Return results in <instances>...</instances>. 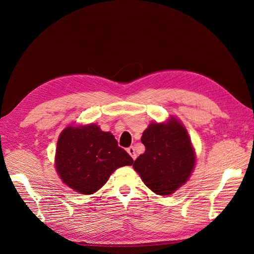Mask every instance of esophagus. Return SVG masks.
I'll use <instances>...</instances> for the list:
<instances>
[{
	"label": "esophagus",
	"instance_id": "34e87169",
	"mask_svg": "<svg viewBox=\"0 0 254 254\" xmlns=\"http://www.w3.org/2000/svg\"><path fill=\"white\" fill-rule=\"evenodd\" d=\"M127 152L129 153L130 156H131V158H132L133 160L136 159V153H135V149H134L133 146H130L129 148H127Z\"/></svg>",
	"mask_w": 254,
	"mask_h": 254
}]
</instances>
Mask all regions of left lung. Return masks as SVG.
<instances>
[{
  "mask_svg": "<svg viewBox=\"0 0 254 254\" xmlns=\"http://www.w3.org/2000/svg\"><path fill=\"white\" fill-rule=\"evenodd\" d=\"M145 152L133 168L153 193L173 194L187 182L195 165V152L187 129L172 118L167 123H152L141 139Z\"/></svg>",
  "mask_w": 254,
  "mask_h": 254,
  "instance_id": "1",
  "label": "left lung"
}]
</instances>
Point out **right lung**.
<instances>
[{
  "label": "right lung",
  "mask_w": 254,
  "mask_h": 254,
  "mask_svg": "<svg viewBox=\"0 0 254 254\" xmlns=\"http://www.w3.org/2000/svg\"><path fill=\"white\" fill-rule=\"evenodd\" d=\"M55 159L60 178L84 195L101 189L117 168L133 163L114 135L95 124L66 127L58 139Z\"/></svg>",
  "instance_id": "obj_1"
}]
</instances>
